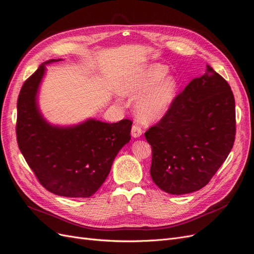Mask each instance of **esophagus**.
<instances>
[{
    "instance_id": "34e87169",
    "label": "esophagus",
    "mask_w": 254,
    "mask_h": 254,
    "mask_svg": "<svg viewBox=\"0 0 254 254\" xmlns=\"http://www.w3.org/2000/svg\"><path fill=\"white\" fill-rule=\"evenodd\" d=\"M142 129L139 125H133L131 128V135L134 139H137V137H140L142 135Z\"/></svg>"
}]
</instances>
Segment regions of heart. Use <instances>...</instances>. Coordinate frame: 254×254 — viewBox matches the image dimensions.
<instances>
[{"label":"heart","instance_id":"heart-1","mask_svg":"<svg viewBox=\"0 0 254 254\" xmlns=\"http://www.w3.org/2000/svg\"><path fill=\"white\" fill-rule=\"evenodd\" d=\"M168 67L162 64H150L125 76L119 84L122 94L136 97L134 111L143 122L152 123L170 111L179 91V81L168 75Z\"/></svg>","mask_w":254,"mask_h":254}]
</instances>
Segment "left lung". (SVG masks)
<instances>
[{"instance_id":"1","label":"left lung","mask_w":254,"mask_h":254,"mask_svg":"<svg viewBox=\"0 0 254 254\" xmlns=\"http://www.w3.org/2000/svg\"><path fill=\"white\" fill-rule=\"evenodd\" d=\"M145 137L152 149L150 176L161 190L183 195L202 189L234 144L235 101L229 83L207 65Z\"/></svg>"}]
</instances>
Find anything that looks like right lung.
<instances>
[{
  "instance_id": "1",
  "label": "right lung",
  "mask_w": 254,
  "mask_h": 254,
  "mask_svg": "<svg viewBox=\"0 0 254 254\" xmlns=\"http://www.w3.org/2000/svg\"><path fill=\"white\" fill-rule=\"evenodd\" d=\"M24 82L17 104V140L23 157L42 186L64 197L93 195L108 177L119 151L130 139L132 122L105 123L88 119L60 126L45 120L38 103L45 65Z\"/></svg>"
}]
</instances>
